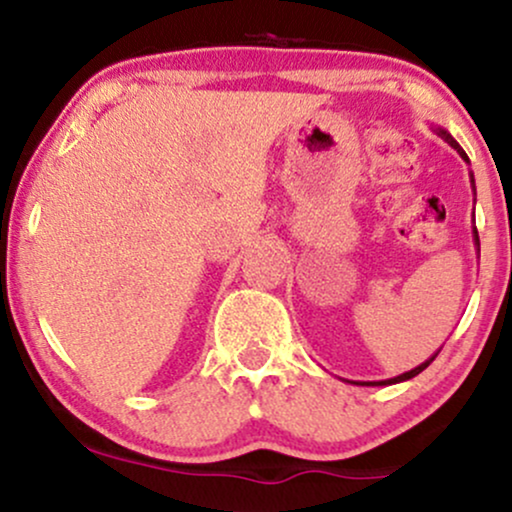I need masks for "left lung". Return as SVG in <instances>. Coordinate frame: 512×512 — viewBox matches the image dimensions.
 <instances>
[{
	"mask_svg": "<svg viewBox=\"0 0 512 512\" xmlns=\"http://www.w3.org/2000/svg\"><path fill=\"white\" fill-rule=\"evenodd\" d=\"M433 132H436L440 139H445V142H448V144L452 146V149H455V151H457V154H460V156L464 158V161H467V163H469V158H467V154H464V149H462V146H460V144H457V142H455V139H452V134L448 132V129H443V127L433 125ZM469 182H472V187H474V175H472V173H469ZM474 195H477V190H474ZM472 233H474V245H477V250H479V233H477V226H474V228H472ZM438 351H440V349H438ZM438 351H436V354H433L431 358H428V361H424V363H421V366L411 368V370H407V373L397 375V378H390V380H378V383H354V385H395V383H404V380H411V378H414V375H419V373H421V370H424V368H428V366H431V361H433V358H436V356H438Z\"/></svg>",
	"mask_w": 512,
	"mask_h": 512,
	"instance_id": "1",
	"label": "left lung"
}]
</instances>
